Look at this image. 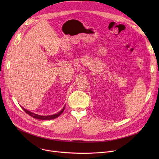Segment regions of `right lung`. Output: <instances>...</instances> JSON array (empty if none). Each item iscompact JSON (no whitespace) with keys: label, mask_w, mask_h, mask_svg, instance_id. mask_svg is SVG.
<instances>
[{"label":"right lung","mask_w":159,"mask_h":159,"mask_svg":"<svg viewBox=\"0 0 159 159\" xmlns=\"http://www.w3.org/2000/svg\"><path fill=\"white\" fill-rule=\"evenodd\" d=\"M65 106H64V107L62 108V110L58 112V113H56V114H54V115H38V114H36V113H32L30 111H28V110L25 109L24 107H23L22 106H20V107L22 108V110L26 112V113H28L29 115L33 116V118L35 119H40V120H52V119H56L57 117H58V116H60L62 112L64 111V109H65Z\"/></svg>","instance_id":"1"}]
</instances>
